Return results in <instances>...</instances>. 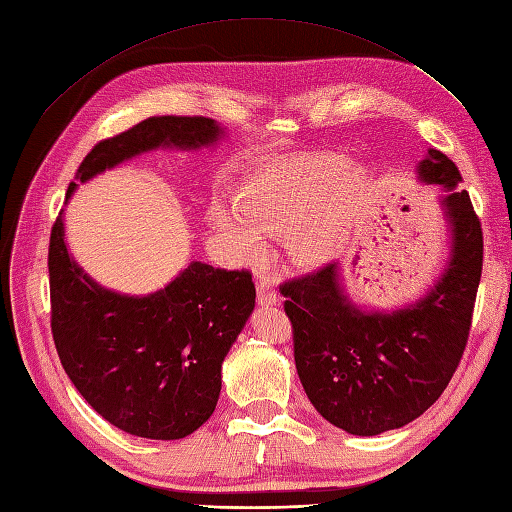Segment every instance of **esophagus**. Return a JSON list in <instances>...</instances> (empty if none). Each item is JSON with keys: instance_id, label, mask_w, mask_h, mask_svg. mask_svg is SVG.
<instances>
[{"instance_id": "esophagus-1", "label": "esophagus", "mask_w": 512, "mask_h": 512, "mask_svg": "<svg viewBox=\"0 0 512 512\" xmlns=\"http://www.w3.org/2000/svg\"><path fill=\"white\" fill-rule=\"evenodd\" d=\"M256 291H258V304L260 306L269 308V306H276L280 302L276 286H273V282L269 278H260Z\"/></svg>"}]
</instances>
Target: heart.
Listing matches in <instances>:
<instances>
[{
	"instance_id": "1",
	"label": "heart",
	"mask_w": 512,
	"mask_h": 512,
	"mask_svg": "<svg viewBox=\"0 0 512 512\" xmlns=\"http://www.w3.org/2000/svg\"><path fill=\"white\" fill-rule=\"evenodd\" d=\"M367 182L363 167L330 154L267 160L241 180L234 206H215L213 226L245 260L263 256L265 236L286 234L297 263L317 267L341 249Z\"/></svg>"
}]
</instances>
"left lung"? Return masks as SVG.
<instances>
[{"label":"left lung","instance_id":"8db88e82","mask_svg":"<svg viewBox=\"0 0 512 512\" xmlns=\"http://www.w3.org/2000/svg\"><path fill=\"white\" fill-rule=\"evenodd\" d=\"M417 180L443 189L450 234L443 271L421 297L391 310L356 304L341 263L280 286L310 404L356 436L397 430L426 413L467 345L482 273L480 221L456 165L439 149L417 162Z\"/></svg>","mask_w":512,"mask_h":512}]
</instances>
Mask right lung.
Segmentation results:
<instances>
[{
    "label": "right lung",
    "mask_w": 512,
    "mask_h": 512,
    "mask_svg": "<svg viewBox=\"0 0 512 512\" xmlns=\"http://www.w3.org/2000/svg\"><path fill=\"white\" fill-rule=\"evenodd\" d=\"M226 130L206 117H149L97 143L82 160L78 182L154 149L197 152ZM78 189L69 184L65 204ZM54 343L69 380L112 426L143 439L176 441L215 413L221 363L254 313L249 271L193 263L147 295L110 291L67 249L65 210L49 239Z\"/></svg>",
    "instance_id": "1"
}]
</instances>
